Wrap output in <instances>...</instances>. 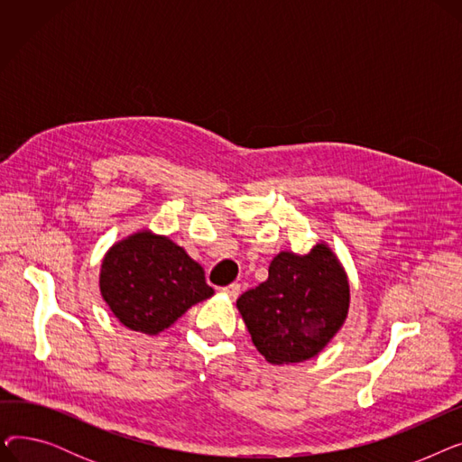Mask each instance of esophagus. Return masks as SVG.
Segmentation results:
<instances>
[{"label":"esophagus","instance_id":"esophagus-1","mask_svg":"<svg viewBox=\"0 0 462 462\" xmlns=\"http://www.w3.org/2000/svg\"><path fill=\"white\" fill-rule=\"evenodd\" d=\"M239 290H241V286H239L237 282H234V284H228V286L221 288V292H223L225 296H228L230 300H236V298L239 296Z\"/></svg>","mask_w":462,"mask_h":462}]
</instances>
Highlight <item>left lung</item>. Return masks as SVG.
Returning <instances> with one entry per match:
<instances>
[{
  "mask_svg": "<svg viewBox=\"0 0 462 462\" xmlns=\"http://www.w3.org/2000/svg\"><path fill=\"white\" fill-rule=\"evenodd\" d=\"M253 345L272 365L319 356L343 328L350 309V282L326 241L310 253L281 251L270 277L237 300Z\"/></svg>",
  "mask_w": 462,
  "mask_h": 462,
  "instance_id": "1",
  "label": "left lung"
}]
</instances>
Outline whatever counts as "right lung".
<instances>
[{
    "label": "right lung",
    "mask_w": 462,
    "mask_h": 462,
    "mask_svg": "<svg viewBox=\"0 0 462 462\" xmlns=\"http://www.w3.org/2000/svg\"><path fill=\"white\" fill-rule=\"evenodd\" d=\"M99 290L117 322L143 335H159L215 294L202 265L150 228L129 234L106 251Z\"/></svg>",
    "instance_id": "obj_1"
}]
</instances>
